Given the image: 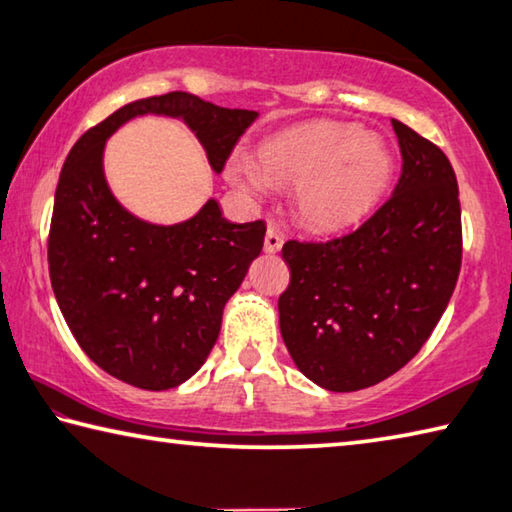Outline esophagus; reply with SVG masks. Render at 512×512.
<instances>
[{
	"instance_id": "esophagus-1",
	"label": "esophagus",
	"mask_w": 512,
	"mask_h": 512,
	"mask_svg": "<svg viewBox=\"0 0 512 512\" xmlns=\"http://www.w3.org/2000/svg\"><path fill=\"white\" fill-rule=\"evenodd\" d=\"M282 235L280 232H277V228L275 225H268V230H266V237H264V250L266 253H280V248H282Z\"/></svg>"
}]
</instances>
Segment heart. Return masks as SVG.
Segmentation results:
<instances>
[{
    "mask_svg": "<svg viewBox=\"0 0 512 512\" xmlns=\"http://www.w3.org/2000/svg\"><path fill=\"white\" fill-rule=\"evenodd\" d=\"M395 171L386 142L361 126L316 121L268 137L257 162L237 153L228 178L239 192L264 196L273 187H296L293 210L311 230L350 228L375 210Z\"/></svg>",
    "mask_w": 512,
    "mask_h": 512,
    "instance_id": "heart-1",
    "label": "heart"
}]
</instances>
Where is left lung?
I'll list each match as a JSON object with an SVG mask.
<instances>
[{
  "label": "left lung",
  "instance_id": "1",
  "mask_svg": "<svg viewBox=\"0 0 512 512\" xmlns=\"http://www.w3.org/2000/svg\"><path fill=\"white\" fill-rule=\"evenodd\" d=\"M395 192L350 235L287 241L277 300L293 363L325 391L375 386L404 368L447 309L461 271V203L445 153L393 119Z\"/></svg>",
  "mask_w": 512,
  "mask_h": 512
}]
</instances>
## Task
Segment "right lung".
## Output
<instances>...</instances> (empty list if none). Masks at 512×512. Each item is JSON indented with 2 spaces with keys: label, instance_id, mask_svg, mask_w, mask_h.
Returning a JSON list of instances; mask_svg holds the SVG:
<instances>
[{
  "label": "right lung",
  "instance_id": "1",
  "mask_svg": "<svg viewBox=\"0 0 512 512\" xmlns=\"http://www.w3.org/2000/svg\"><path fill=\"white\" fill-rule=\"evenodd\" d=\"M146 115L183 121L221 173L259 112L187 92L128 103L90 128L60 171L49 275L65 323L108 375L142 391H167L210 357L225 302L262 253L266 225L230 223L216 198L171 225L128 212L108 185L103 153L121 126Z\"/></svg>",
  "mask_w": 512,
  "mask_h": 512
}]
</instances>
